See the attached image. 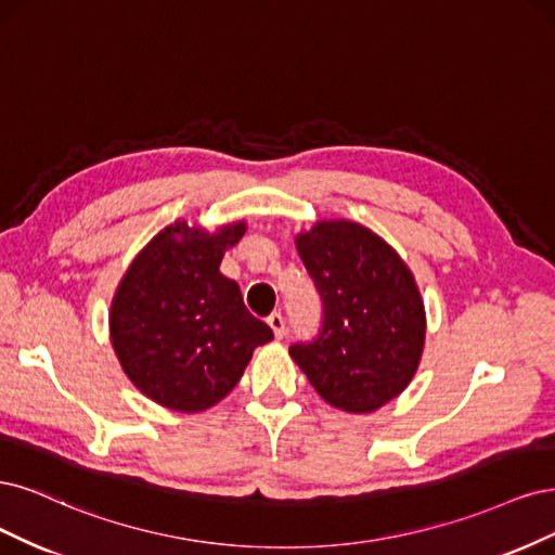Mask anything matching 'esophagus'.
<instances>
[{
  "label": "esophagus",
  "instance_id": "esophagus-1",
  "mask_svg": "<svg viewBox=\"0 0 555 555\" xmlns=\"http://www.w3.org/2000/svg\"><path fill=\"white\" fill-rule=\"evenodd\" d=\"M267 325L272 327V332H274L276 338H283V336H285V320H283L281 313H272L270 318H267Z\"/></svg>",
  "mask_w": 555,
  "mask_h": 555
}]
</instances>
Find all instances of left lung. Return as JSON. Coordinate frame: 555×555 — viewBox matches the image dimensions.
<instances>
[{"label":"left lung","instance_id":"1","mask_svg":"<svg viewBox=\"0 0 555 555\" xmlns=\"http://www.w3.org/2000/svg\"><path fill=\"white\" fill-rule=\"evenodd\" d=\"M323 301L318 334L291 346L295 364L330 405L371 413L413 380L424 348V304L413 274L375 232L320 221L297 237Z\"/></svg>","mask_w":555,"mask_h":555}]
</instances>
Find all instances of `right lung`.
<instances>
[{
  "label": "right lung",
  "instance_id": "obj_1",
  "mask_svg": "<svg viewBox=\"0 0 555 555\" xmlns=\"http://www.w3.org/2000/svg\"><path fill=\"white\" fill-rule=\"evenodd\" d=\"M246 225L207 230L177 223L142 248L111 309L124 373L152 401L201 413L230 395L251 352L274 338L246 311L240 285L219 267Z\"/></svg>",
  "mask_w": 555,
  "mask_h": 555
}]
</instances>
